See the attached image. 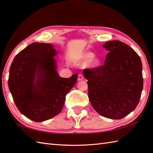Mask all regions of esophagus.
I'll use <instances>...</instances> for the list:
<instances>
[{"instance_id": "1", "label": "esophagus", "mask_w": 153, "mask_h": 153, "mask_svg": "<svg viewBox=\"0 0 153 153\" xmlns=\"http://www.w3.org/2000/svg\"><path fill=\"white\" fill-rule=\"evenodd\" d=\"M84 79V76L82 74H79L78 76V80H82Z\"/></svg>"}]
</instances>
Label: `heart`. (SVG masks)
I'll use <instances>...</instances> for the list:
<instances>
[{
	"label": "heart",
	"mask_w": 153,
	"mask_h": 153,
	"mask_svg": "<svg viewBox=\"0 0 153 153\" xmlns=\"http://www.w3.org/2000/svg\"><path fill=\"white\" fill-rule=\"evenodd\" d=\"M94 57V53L92 52H86L85 53H84L82 58L80 59V63L82 65H85L87 63H89L91 61V63H90V66L91 67H96L99 66L100 64V60L98 58H93ZM93 59L92 60V59Z\"/></svg>",
	"instance_id": "1"
}]
</instances>
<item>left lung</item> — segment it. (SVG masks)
<instances>
[{
    "mask_svg": "<svg viewBox=\"0 0 153 153\" xmlns=\"http://www.w3.org/2000/svg\"><path fill=\"white\" fill-rule=\"evenodd\" d=\"M108 52L103 65L83 71L91 106L101 116L121 119L139 103L143 87L142 63L131 47L119 40L103 46Z\"/></svg>",
    "mask_w": 153,
    "mask_h": 153,
    "instance_id": "left-lung-1",
    "label": "left lung"
}]
</instances>
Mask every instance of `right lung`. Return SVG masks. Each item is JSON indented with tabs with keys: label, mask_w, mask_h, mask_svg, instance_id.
I'll return each mask as SVG.
<instances>
[{
	"label": "right lung",
	"mask_w": 153,
	"mask_h": 153,
	"mask_svg": "<svg viewBox=\"0 0 153 153\" xmlns=\"http://www.w3.org/2000/svg\"><path fill=\"white\" fill-rule=\"evenodd\" d=\"M57 52L51 44L34 42L15 56L9 71L8 87L21 113L37 123L62 111L65 96L75 84L78 74L59 76Z\"/></svg>",
	"instance_id": "1"
}]
</instances>
